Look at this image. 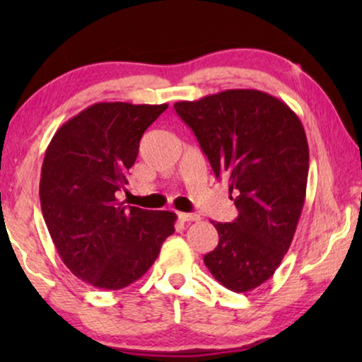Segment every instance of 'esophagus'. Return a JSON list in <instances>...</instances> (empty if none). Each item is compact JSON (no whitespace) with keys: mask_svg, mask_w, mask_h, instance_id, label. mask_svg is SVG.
<instances>
[{"mask_svg":"<svg viewBox=\"0 0 362 362\" xmlns=\"http://www.w3.org/2000/svg\"><path fill=\"white\" fill-rule=\"evenodd\" d=\"M177 217H180L181 222H196V221H199V216L191 214V212H177Z\"/></svg>","mask_w":362,"mask_h":362,"instance_id":"1","label":"esophagus"}]
</instances>
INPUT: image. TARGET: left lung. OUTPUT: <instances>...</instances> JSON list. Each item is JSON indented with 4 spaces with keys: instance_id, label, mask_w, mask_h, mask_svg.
Returning <instances> with one entry per match:
<instances>
[{
    "instance_id": "obj_1",
    "label": "left lung",
    "mask_w": 362,
    "mask_h": 362,
    "mask_svg": "<svg viewBox=\"0 0 362 362\" xmlns=\"http://www.w3.org/2000/svg\"><path fill=\"white\" fill-rule=\"evenodd\" d=\"M175 110L239 211L234 222H212L219 244L204 264L221 285L245 293L275 274L293 240L310 168L305 128L285 102L254 88L176 102Z\"/></svg>"
}]
</instances>
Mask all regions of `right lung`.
Here are the masks:
<instances>
[{
	"mask_svg": "<svg viewBox=\"0 0 362 362\" xmlns=\"http://www.w3.org/2000/svg\"><path fill=\"white\" fill-rule=\"evenodd\" d=\"M166 108L93 103L59 128L44 155L39 197L49 234L67 269L97 288L141 279L175 232V212L117 199L143 133Z\"/></svg>",
	"mask_w": 362,
	"mask_h": 362,
	"instance_id": "1",
	"label": "right lung"
}]
</instances>
